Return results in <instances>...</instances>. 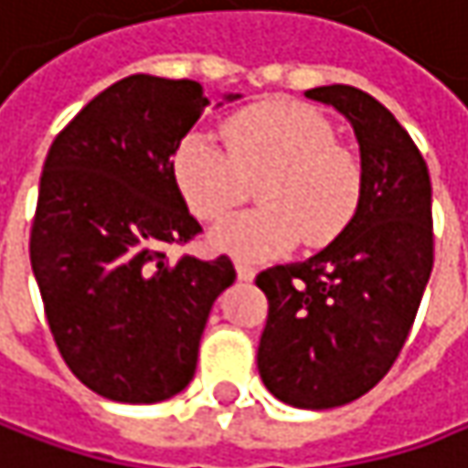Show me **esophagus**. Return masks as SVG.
<instances>
[{
	"mask_svg": "<svg viewBox=\"0 0 468 468\" xmlns=\"http://www.w3.org/2000/svg\"><path fill=\"white\" fill-rule=\"evenodd\" d=\"M234 269H237V277H239L242 282H250L252 277H255V266L248 263V261H234Z\"/></svg>",
	"mask_w": 468,
	"mask_h": 468,
	"instance_id": "esophagus-1",
	"label": "esophagus"
}]
</instances>
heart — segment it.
<instances>
[{
	"label": "heart",
	"instance_id": "obj_1",
	"mask_svg": "<svg viewBox=\"0 0 468 468\" xmlns=\"http://www.w3.org/2000/svg\"><path fill=\"white\" fill-rule=\"evenodd\" d=\"M226 149L191 130L173 151V178L199 220L231 213L255 188L258 210L218 223L210 245L239 261H266L290 250L298 237L319 248L333 242L356 216L365 170L356 151L312 106L261 101L223 127Z\"/></svg>",
	"mask_w": 468,
	"mask_h": 468
}]
</instances>
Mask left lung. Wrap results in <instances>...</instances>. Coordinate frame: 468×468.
Instances as JSON below:
<instances>
[{"instance_id": "obj_1", "label": "left lung", "mask_w": 468, "mask_h": 468, "mask_svg": "<svg viewBox=\"0 0 468 468\" xmlns=\"http://www.w3.org/2000/svg\"><path fill=\"white\" fill-rule=\"evenodd\" d=\"M306 95L351 122L362 202L324 250L255 277L269 298L258 373L287 405L327 410L367 394L408 341L434 263L431 181L408 130L373 95L349 84Z\"/></svg>"}]
</instances>
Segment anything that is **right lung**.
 Instances as JSON below:
<instances>
[{
  "mask_svg": "<svg viewBox=\"0 0 468 468\" xmlns=\"http://www.w3.org/2000/svg\"><path fill=\"white\" fill-rule=\"evenodd\" d=\"M205 106L199 82L133 74L95 95L45 159L31 269L63 362L114 402L184 391L213 301L237 280L229 255L165 252L202 231L170 162Z\"/></svg>",
  "mask_w": 468,
  "mask_h": 468,
  "instance_id": "add662e5",
  "label": "right lung"
}]
</instances>
